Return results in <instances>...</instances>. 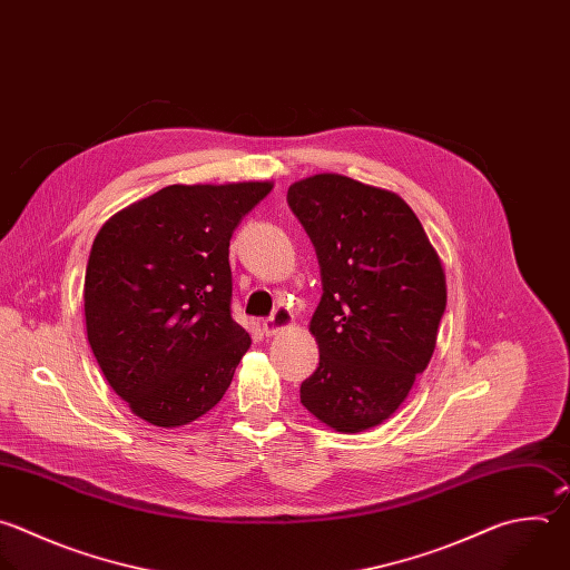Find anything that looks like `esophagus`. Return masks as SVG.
Here are the masks:
<instances>
[{
	"label": "esophagus",
	"instance_id": "34e87169",
	"mask_svg": "<svg viewBox=\"0 0 570 570\" xmlns=\"http://www.w3.org/2000/svg\"><path fill=\"white\" fill-rule=\"evenodd\" d=\"M291 324H293L291 311L284 308V306H277V308L273 311V315H271L268 320H264L262 331H264L266 335H275L277 331H282V328H286V326H291Z\"/></svg>",
	"mask_w": 570,
	"mask_h": 570
}]
</instances>
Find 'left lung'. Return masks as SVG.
Instances as JSON below:
<instances>
[{
	"mask_svg": "<svg viewBox=\"0 0 570 570\" xmlns=\"http://www.w3.org/2000/svg\"><path fill=\"white\" fill-rule=\"evenodd\" d=\"M315 246L322 299L311 320L320 366L302 405L335 432L385 423L430 364L448 304L445 273L414 210L390 189L342 174L288 187Z\"/></svg>",
	"mask_w": 570,
	"mask_h": 570,
	"instance_id": "8db88e82",
	"label": "left lung"
}]
</instances>
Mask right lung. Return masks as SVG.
I'll list each match as a JSON object with an SVG mask.
<instances>
[{
    "label": "right lung",
    "mask_w": 570,
    "mask_h": 570,
    "mask_svg": "<svg viewBox=\"0 0 570 570\" xmlns=\"http://www.w3.org/2000/svg\"><path fill=\"white\" fill-rule=\"evenodd\" d=\"M271 189V180L167 185L96 235L87 337L109 387L145 423H193L230 387L250 348L230 313V237Z\"/></svg>",
    "instance_id": "right-lung-1"
}]
</instances>
